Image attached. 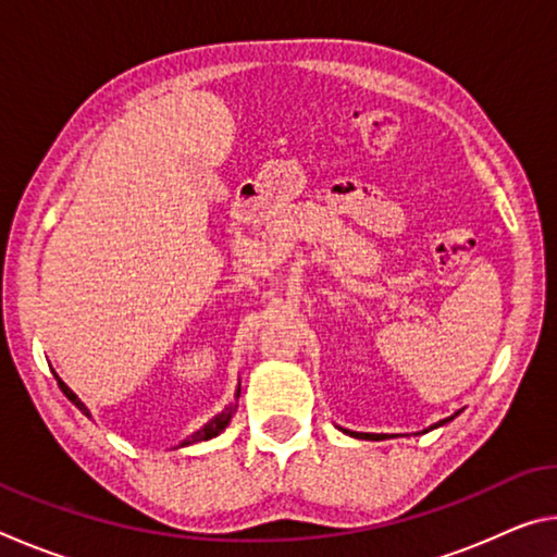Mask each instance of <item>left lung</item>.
I'll return each mask as SVG.
<instances>
[{
	"mask_svg": "<svg viewBox=\"0 0 557 557\" xmlns=\"http://www.w3.org/2000/svg\"><path fill=\"white\" fill-rule=\"evenodd\" d=\"M459 412H455L451 414V418H447V420H440L437 425H432V428H428V430H422V432H430V430H435V428H442V425H447L449 420H455ZM342 432H346V435H351V437H358V440H383V437H388V435H373V432H351V430H344V428H338Z\"/></svg>",
	"mask_w": 557,
	"mask_h": 557,
	"instance_id": "obj_1",
	"label": "left lung"
}]
</instances>
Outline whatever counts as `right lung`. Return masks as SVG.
Wrapping results in <instances>:
<instances>
[{"label": "right lung", "mask_w": 557, "mask_h": 557, "mask_svg": "<svg viewBox=\"0 0 557 557\" xmlns=\"http://www.w3.org/2000/svg\"><path fill=\"white\" fill-rule=\"evenodd\" d=\"M55 379H59V375H55ZM59 388L65 393V398H69V400L75 405V408H78L83 414H88V418H90V410L86 408V403H83V400L78 398V395H75V393L69 388V385H65L61 379H59ZM238 398H240V385H238V391H235V403H231L228 408L221 410L219 414H215V418H211L209 422H206V425H203L201 430H196L194 435L188 437V440H184L182 445H178V447L196 445V442H206V440H213V437H219L221 432L231 425L233 414H235V410H238Z\"/></svg>", "instance_id": "add662e5"}]
</instances>
